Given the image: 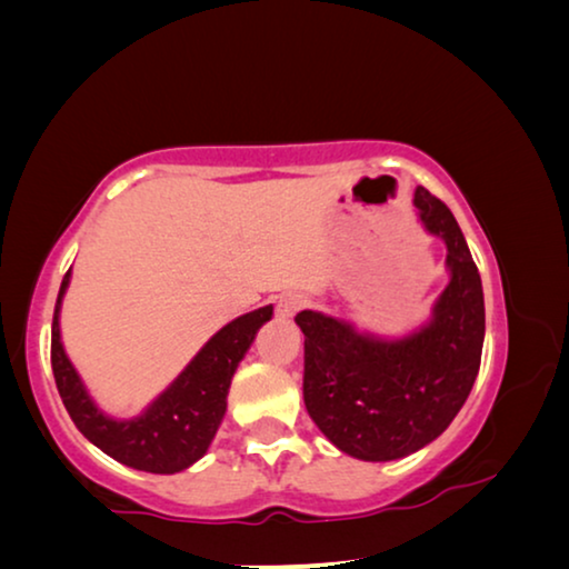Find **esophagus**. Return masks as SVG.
Listing matches in <instances>:
<instances>
[{"label":"esophagus","mask_w":569,"mask_h":569,"mask_svg":"<svg viewBox=\"0 0 569 569\" xmlns=\"http://www.w3.org/2000/svg\"><path fill=\"white\" fill-rule=\"evenodd\" d=\"M308 306V298L303 293H283L281 298L276 301V313L281 316V319H293V316L301 311V308Z\"/></svg>","instance_id":"esophagus-1"}]
</instances>
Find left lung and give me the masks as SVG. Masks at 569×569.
<instances>
[{"label": "left lung", "instance_id": "obj_1", "mask_svg": "<svg viewBox=\"0 0 569 569\" xmlns=\"http://www.w3.org/2000/svg\"><path fill=\"white\" fill-rule=\"evenodd\" d=\"M413 206L449 250L451 281L429 326L379 341L331 316H296L306 336V409L336 447L366 461L407 457L435 441L465 407L485 343L481 278L455 216L427 188H417Z\"/></svg>", "mask_w": 569, "mask_h": 569}]
</instances>
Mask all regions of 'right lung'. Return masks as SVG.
Segmentation results:
<instances>
[{"instance_id": "1", "label": "right lung", "mask_w": 569, "mask_h": 569, "mask_svg": "<svg viewBox=\"0 0 569 569\" xmlns=\"http://www.w3.org/2000/svg\"><path fill=\"white\" fill-rule=\"evenodd\" d=\"M70 283L64 273L52 319V373L67 413L74 427L104 455L132 469L172 475L206 455L226 413L230 379L253 343L256 331L271 319L273 306H263L223 326L210 339L172 387L138 419L114 421L98 411L80 377L64 356L60 341V301Z\"/></svg>"}]
</instances>
